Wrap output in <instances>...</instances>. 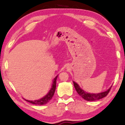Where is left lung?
<instances>
[{
    "instance_id": "1",
    "label": "left lung",
    "mask_w": 125,
    "mask_h": 125,
    "mask_svg": "<svg viewBox=\"0 0 125 125\" xmlns=\"http://www.w3.org/2000/svg\"><path fill=\"white\" fill-rule=\"evenodd\" d=\"M73 82V84H74V88L76 89L77 92L79 94L80 96H81L82 98H83L84 100L86 101H95V100H100L104 97L106 96V95L108 94V93L110 92V89L112 87H110V88L108 90H106V91L102 92V93H96V94H93V93H88L87 92H85L84 90L80 88L77 83H75L74 81Z\"/></svg>"
}]
</instances>
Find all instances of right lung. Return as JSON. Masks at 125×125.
<instances>
[{
    "label": "right lung",
    "instance_id": "right-lung-1",
    "mask_svg": "<svg viewBox=\"0 0 125 125\" xmlns=\"http://www.w3.org/2000/svg\"><path fill=\"white\" fill-rule=\"evenodd\" d=\"M57 76L54 78L53 80V84L52 86V88H51V90H49V93L47 94L45 96L42 97V98L40 99V100H35V101H28L27 100H25L26 101L30 102L32 104H35V105H45V104H47L49 101H50L52 98L53 96L54 92H55L56 90V80H57Z\"/></svg>",
    "mask_w": 125,
    "mask_h": 125
}]
</instances>
